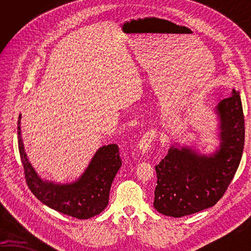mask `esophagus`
Masks as SVG:
<instances>
[{
	"instance_id": "obj_1",
	"label": "esophagus",
	"mask_w": 251,
	"mask_h": 251,
	"mask_svg": "<svg viewBox=\"0 0 251 251\" xmlns=\"http://www.w3.org/2000/svg\"><path fill=\"white\" fill-rule=\"evenodd\" d=\"M156 134L154 130H150L146 132L145 135L142 136V138L140 139V141L138 142V150H139L142 154H146L149 150H150V148L152 146V143L155 139Z\"/></svg>"
}]
</instances>
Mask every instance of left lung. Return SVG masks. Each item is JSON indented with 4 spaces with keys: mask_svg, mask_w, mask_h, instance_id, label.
I'll return each mask as SVG.
<instances>
[{
    "mask_svg": "<svg viewBox=\"0 0 251 251\" xmlns=\"http://www.w3.org/2000/svg\"><path fill=\"white\" fill-rule=\"evenodd\" d=\"M220 145L206 155L195 148L174 143L155 166L157 185L154 208L165 216L181 218L217 204L225 194L241 163L245 121L239 92L215 108Z\"/></svg>",
    "mask_w": 251,
    "mask_h": 251,
    "instance_id": "8db88e82",
    "label": "left lung"
}]
</instances>
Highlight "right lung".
<instances>
[{"mask_svg": "<svg viewBox=\"0 0 251 251\" xmlns=\"http://www.w3.org/2000/svg\"><path fill=\"white\" fill-rule=\"evenodd\" d=\"M21 114L18 119V148L26 183L43 204L76 219H89L99 215L109 204L111 184L122 166L117 145L103 146L95 153L87 168L75 181L56 183L43 180L32 167L21 137Z\"/></svg>", "mask_w": 251, "mask_h": 251, "instance_id": "1", "label": "right lung"}]
</instances>
